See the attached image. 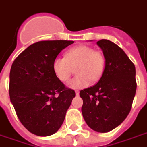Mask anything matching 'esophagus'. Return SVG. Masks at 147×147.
Wrapping results in <instances>:
<instances>
[{
  "instance_id": "34e87169",
  "label": "esophagus",
  "mask_w": 147,
  "mask_h": 147,
  "mask_svg": "<svg viewBox=\"0 0 147 147\" xmlns=\"http://www.w3.org/2000/svg\"><path fill=\"white\" fill-rule=\"evenodd\" d=\"M79 91H76V96H79Z\"/></svg>"
}]
</instances>
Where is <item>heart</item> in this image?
<instances>
[{
	"instance_id": "b5f03b06",
	"label": "heart",
	"mask_w": 147,
	"mask_h": 147,
	"mask_svg": "<svg viewBox=\"0 0 147 147\" xmlns=\"http://www.w3.org/2000/svg\"><path fill=\"white\" fill-rule=\"evenodd\" d=\"M55 76L61 82L68 81L76 68V77L68 82V87L79 90L89 86L91 80H98L104 72L105 58L100 51L86 45L74 47L67 51L65 57H57L53 61Z\"/></svg>"
}]
</instances>
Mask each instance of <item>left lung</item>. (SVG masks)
I'll return each instance as SVG.
<instances>
[{
	"label": "left lung",
	"mask_w": 147,
	"mask_h": 147,
	"mask_svg": "<svg viewBox=\"0 0 147 147\" xmlns=\"http://www.w3.org/2000/svg\"><path fill=\"white\" fill-rule=\"evenodd\" d=\"M96 44L103 51L105 67L93 86L81 90L82 113L90 129L108 132L122 123L131 110L136 91V68L124 51L111 41Z\"/></svg>",
	"instance_id": "8db88e82"
}]
</instances>
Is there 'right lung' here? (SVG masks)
<instances>
[{"label":"right lung","mask_w":147,"mask_h":147,"mask_svg":"<svg viewBox=\"0 0 147 147\" xmlns=\"http://www.w3.org/2000/svg\"><path fill=\"white\" fill-rule=\"evenodd\" d=\"M70 40L40 41L28 47L13 62L9 95L21 123L31 133L49 136L62 125L76 93L55 76L53 61Z\"/></svg>","instance_id":"add662e5"}]
</instances>
